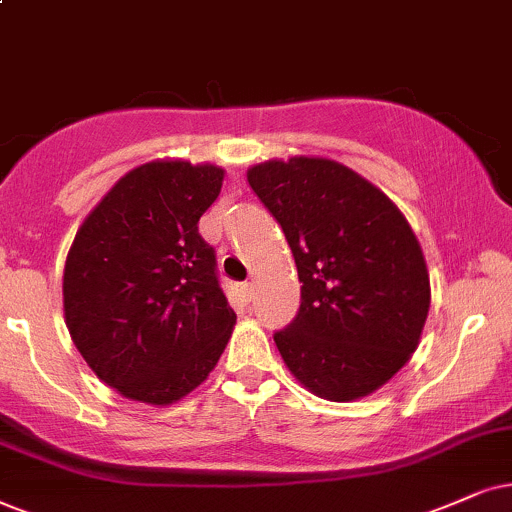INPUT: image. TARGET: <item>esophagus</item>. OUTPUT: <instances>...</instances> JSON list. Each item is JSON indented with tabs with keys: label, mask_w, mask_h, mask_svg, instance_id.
I'll return each mask as SVG.
<instances>
[{
	"label": "esophagus",
	"mask_w": 512,
	"mask_h": 512,
	"mask_svg": "<svg viewBox=\"0 0 512 512\" xmlns=\"http://www.w3.org/2000/svg\"><path fill=\"white\" fill-rule=\"evenodd\" d=\"M241 293H243V300H245V302H250V300H252V295H255V286H252V283H243V286H241Z\"/></svg>",
	"instance_id": "34e87169"
}]
</instances>
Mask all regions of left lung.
Returning <instances> with one entry per match:
<instances>
[{
	"mask_svg": "<svg viewBox=\"0 0 512 512\" xmlns=\"http://www.w3.org/2000/svg\"><path fill=\"white\" fill-rule=\"evenodd\" d=\"M293 250L300 312L274 342L321 399L380 390L416 352L430 274L413 229L378 186L331 158L295 155L248 170Z\"/></svg>",
	"mask_w": 512,
	"mask_h": 512,
	"instance_id": "1",
	"label": "left lung"
}]
</instances>
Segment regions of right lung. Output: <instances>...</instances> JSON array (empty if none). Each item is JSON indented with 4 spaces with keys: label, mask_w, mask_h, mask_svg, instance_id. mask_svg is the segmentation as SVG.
Segmentation results:
<instances>
[{
    "label": "right lung",
    "mask_w": 512,
    "mask_h": 512,
    "mask_svg": "<svg viewBox=\"0 0 512 512\" xmlns=\"http://www.w3.org/2000/svg\"><path fill=\"white\" fill-rule=\"evenodd\" d=\"M224 170L151 160L89 212L63 269V314L77 352L122 397L167 406L208 378L234 331L215 250L198 219Z\"/></svg>",
    "instance_id": "obj_1"
}]
</instances>
